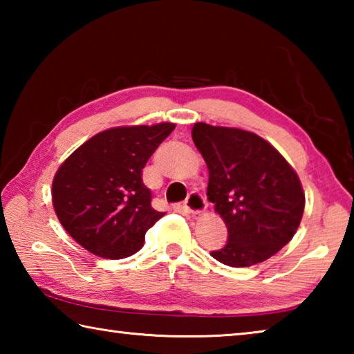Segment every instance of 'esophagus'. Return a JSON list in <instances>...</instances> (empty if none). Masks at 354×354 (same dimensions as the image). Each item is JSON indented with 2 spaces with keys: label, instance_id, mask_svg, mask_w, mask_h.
Wrapping results in <instances>:
<instances>
[{
  "label": "esophagus",
  "instance_id": "34e87169",
  "mask_svg": "<svg viewBox=\"0 0 354 354\" xmlns=\"http://www.w3.org/2000/svg\"><path fill=\"white\" fill-rule=\"evenodd\" d=\"M184 207H185V211L190 212L192 215H198V214H203L206 211L207 205H206L205 196L198 194V192H192V194L187 196V200H185V203H184Z\"/></svg>",
  "mask_w": 354,
  "mask_h": 354
}]
</instances>
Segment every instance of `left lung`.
I'll list each match as a JSON object with an SVG mask.
<instances>
[{
  "instance_id": "left-lung-1",
  "label": "left lung",
  "mask_w": 354,
  "mask_h": 354,
  "mask_svg": "<svg viewBox=\"0 0 354 354\" xmlns=\"http://www.w3.org/2000/svg\"><path fill=\"white\" fill-rule=\"evenodd\" d=\"M192 139L209 170L207 200L227 227V243L211 256L230 267H251L277 254L304 212L297 171L251 131L198 122Z\"/></svg>"
}]
</instances>
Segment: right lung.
Listing matches in <instances>:
<instances>
[{
  "mask_svg": "<svg viewBox=\"0 0 354 354\" xmlns=\"http://www.w3.org/2000/svg\"><path fill=\"white\" fill-rule=\"evenodd\" d=\"M175 123L109 128L76 148L53 179V207L64 230L92 254L123 259L143 247L165 212L151 207L142 170Z\"/></svg>",
  "mask_w": 354,
  "mask_h": 354,
  "instance_id": "add662e5",
  "label": "right lung"
}]
</instances>
